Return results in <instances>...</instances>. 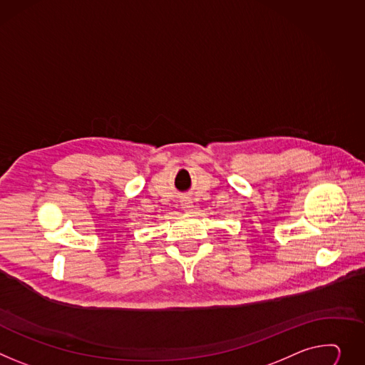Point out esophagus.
<instances>
[{
  "mask_svg": "<svg viewBox=\"0 0 365 365\" xmlns=\"http://www.w3.org/2000/svg\"><path fill=\"white\" fill-rule=\"evenodd\" d=\"M182 208L186 211V212H192L193 211V202L190 201V200H185L183 202H182Z\"/></svg>",
  "mask_w": 365,
  "mask_h": 365,
  "instance_id": "obj_1",
  "label": "esophagus"
}]
</instances>
